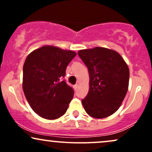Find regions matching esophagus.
<instances>
[{
  "label": "esophagus",
  "mask_w": 152,
  "mask_h": 152,
  "mask_svg": "<svg viewBox=\"0 0 152 152\" xmlns=\"http://www.w3.org/2000/svg\"><path fill=\"white\" fill-rule=\"evenodd\" d=\"M78 86V83H76V85H75V86H74V87H75V88H76V89H77Z\"/></svg>",
  "instance_id": "1"
}]
</instances>
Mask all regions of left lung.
Returning a JSON list of instances; mask_svg holds the SVG:
<instances>
[{
  "mask_svg": "<svg viewBox=\"0 0 152 152\" xmlns=\"http://www.w3.org/2000/svg\"><path fill=\"white\" fill-rule=\"evenodd\" d=\"M89 74V91L82 105L95 118H106L121 106L129 88V69L116 50L95 47L78 51Z\"/></svg>",
  "mask_w": 152,
  "mask_h": 152,
  "instance_id": "left-lung-1",
  "label": "left lung"
}]
</instances>
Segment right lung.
I'll use <instances>...</instances> for the list:
<instances>
[{"mask_svg":"<svg viewBox=\"0 0 152 152\" xmlns=\"http://www.w3.org/2000/svg\"><path fill=\"white\" fill-rule=\"evenodd\" d=\"M76 56L71 50L43 46L33 50L23 65L22 87L31 109L38 116L54 120L65 114L74 90L62 77Z\"/></svg>","mask_w":152,"mask_h":152,"instance_id":"add662e5","label":"right lung"}]
</instances>
